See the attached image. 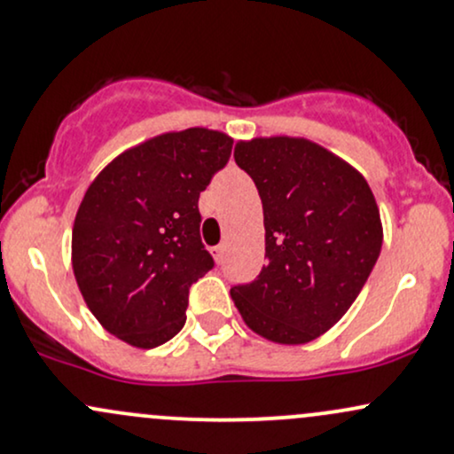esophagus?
<instances>
[{
    "instance_id": "obj_1",
    "label": "esophagus",
    "mask_w": 454,
    "mask_h": 454,
    "mask_svg": "<svg viewBox=\"0 0 454 454\" xmlns=\"http://www.w3.org/2000/svg\"><path fill=\"white\" fill-rule=\"evenodd\" d=\"M211 252H213V258H215V262H222V260H223V252H226V247H223V245H217V247H213Z\"/></svg>"
}]
</instances>
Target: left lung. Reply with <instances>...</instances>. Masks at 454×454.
Instances as JSON below:
<instances>
[{"label":"left lung","instance_id":"1","mask_svg":"<svg viewBox=\"0 0 454 454\" xmlns=\"http://www.w3.org/2000/svg\"><path fill=\"white\" fill-rule=\"evenodd\" d=\"M234 160L254 179L269 262L234 286L243 322L264 340L301 346L341 320L382 247L378 202L364 176L299 137L239 140Z\"/></svg>","mask_w":454,"mask_h":454}]
</instances>
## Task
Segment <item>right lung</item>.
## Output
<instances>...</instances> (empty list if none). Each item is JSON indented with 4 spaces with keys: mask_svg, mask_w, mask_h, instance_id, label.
Returning a JSON list of instances; mask_svg holds the SVG:
<instances>
[{
    "mask_svg": "<svg viewBox=\"0 0 454 454\" xmlns=\"http://www.w3.org/2000/svg\"><path fill=\"white\" fill-rule=\"evenodd\" d=\"M232 138L187 128L119 153L91 181L72 226V270L96 320L134 348L185 325L187 294L213 269L198 196L231 158Z\"/></svg>",
    "mask_w": 454,
    "mask_h": 454,
    "instance_id": "1",
    "label": "right lung"
}]
</instances>
